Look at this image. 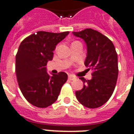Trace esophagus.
Segmentation results:
<instances>
[{
	"instance_id": "obj_1",
	"label": "esophagus",
	"mask_w": 134,
	"mask_h": 134,
	"mask_svg": "<svg viewBox=\"0 0 134 134\" xmlns=\"http://www.w3.org/2000/svg\"><path fill=\"white\" fill-rule=\"evenodd\" d=\"M68 79H69V80H70V81H74V80L75 79V77H74L73 76L69 75V76H68Z\"/></svg>"
}]
</instances>
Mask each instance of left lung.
I'll list each match as a JSON object with an SVG mask.
<instances>
[{
  "label": "left lung",
  "mask_w": 134,
  "mask_h": 134,
  "mask_svg": "<svg viewBox=\"0 0 134 134\" xmlns=\"http://www.w3.org/2000/svg\"><path fill=\"white\" fill-rule=\"evenodd\" d=\"M72 33L85 41L87 56L84 63L93 71L91 80L80 78L84 86L76 91V97L87 108H98L110 99L115 88L118 76L116 51L107 37L95 30L87 28Z\"/></svg>",
  "instance_id": "left-lung-1"
}]
</instances>
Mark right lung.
Listing matches in <instances>:
<instances>
[{"label": "right lung", "instance_id": "obj_1", "mask_svg": "<svg viewBox=\"0 0 134 134\" xmlns=\"http://www.w3.org/2000/svg\"><path fill=\"white\" fill-rule=\"evenodd\" d=\"M69 32L38 31L24 39L19 47L15 66L18 84L24 97L33 106L38 108L51 106L67 81V74L60 71L50 76L46 66L52 60L56 45Z\"/></svg>", "mask_w": 134, "mask_h": 134}]
</instances>
